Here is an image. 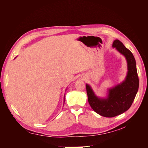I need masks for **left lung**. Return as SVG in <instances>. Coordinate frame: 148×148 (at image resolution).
Masks as SVG:
<instances>
[{
	"instance_id": "1",
	"label": "left lung",
	"mask_w": 148,
	"mask_h": 148,
	"mask_svg": "<svg viewBox=\"0 0 148 148\" xmlns=\"http://www.w3.org/2000/svg\"><path fill=\"white\" fill-rule=\"evenodd\" d=\"M127 60V74L123 81L107 89V96L100 97L96 95L90 85L86 84L89 104L94 111L106 117H113L129 109L135 99L139 88L136 61L131 51L119 40L112 44Z\"/></svg>"
}]
</instances>
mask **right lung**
<instances>
[{
	"label": "right lung",
	"instance_id": "obj_1",
	"mask_svg": "<svg viewBox=\"0 0 148 148\" xmlns=\"http://www.w3.org/2000/svg\"><path fill=\"white\" fill-rule=\"evenodd\" d=\"M15 58H16V57H15ZM64 102H65V95H64Z\"/></svg>",
	"mask_w": 148,
	"mask_h": 148
}]
</instances>
